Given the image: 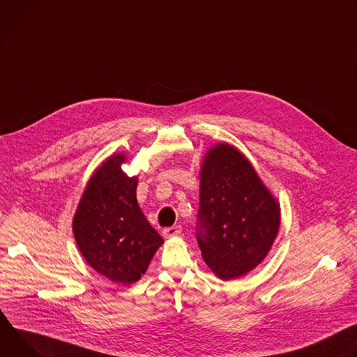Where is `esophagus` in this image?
<instances>
[{
  "label": "esophagus",
  "instance_id": "1",
  "mask_svg": "<svg viewBox=\"0 0 357 357\" xmlns=\"http://www.w3.org/2000/svg\"><path fill=\"white\" fill-rule=\"evenodd\" d=\"M181 232V227L180 225H174V227H167L163 229V235L166 236V238H169V236H174V235H178Z\"/></svg>",
  "mask_w": 357,
  "mask_h": 357
}]
</instances>
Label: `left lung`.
<instances>
[{"label":"left lung","instance_id":"left-lung-1","mask_svg":"<svg viewBox=\"0 0 357 357\" xmlns=\"http://www.w3.org/2000/svg\"><path fill=\"white\" fill-rule=\"evenodd\" d=\"M280 206L247 158L217 144L202 169L197 241L218 278L245 275L262 262L280 228Z\"/></svg>","mask_w":357,"mask_h":357}]
</instances>
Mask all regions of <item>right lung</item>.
Masks as SVG:
<instances>
[{
  "mask_svg": "<svg viewBox=\"0 0 357 357\" xmlns=\"http://www.w3.org/2000/svg\"><path fill=\"white\" fill-rule=\"evenodd\" d=\"M117 154L95 172L73 217L75 240L88 264L113 282L140 280L163 238L149 224Z\"/></svg>",
  "mask_w": 357,
  "mask_h": 357,
  "instance_id": "obj_1",
  "label": "right lung"
}]
</instances>
